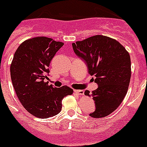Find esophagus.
Listing matches in <instances>:
<instances>
[{
  "mask_svg": "<svg viewBox=\"0 0 147 147\" xmlns=\"http://www.w3.org/2000/svg\"><path fill=\"white\" fill-rule=\"evenodd\" d=\"M74 94L78 96H82L84 94V91L82 90H74Z\"/></svg>",
  "mask_w": 147,
  "mask_h": 147,
  "instance_id": "esophagus-1",
  "label": "esophagus"
}]
</instances>
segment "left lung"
<instances>
[{
	"label": "left lung",
	"instance_id": "8db88e82",
	"mask_svg": "<svg viewBox=\"0 0 147 147\" xmlns=\"http://www.w3.org/2000/svg\"><path fill=\"white\" fill-rule=\"evenodd\" d=\"M72 47L98 84L92 94L84 92L95 101L96 109L90 116H107L119 107L127 94L131 75L129 53L119 41L103 35L72 43Z\"/></svg>",
	"mask_w": 147,
	"mask_h": 147
}]
</instances>
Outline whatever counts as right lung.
Returning a JSON list of instances; mask_svg holds the SVG:
<instances>
[{"label":"right lung","mask_w":147,"mask_h":147,"mask_svg":"<svg viewBox=\"0 0 147 147\" xmlns=\"http://www.w3.org/2000/svg\"><path fill=\"white\" fill-rule=\"evenodd\" d=\"M63 45L50 38L36 37L22 42L14 53L10 65L14 90L24 108L39 119L59 113L62 100L73 92L66 85L53 88L45 82L51 61Z\"/></svg>","instance_id":"add662e5"}]
</instances>
